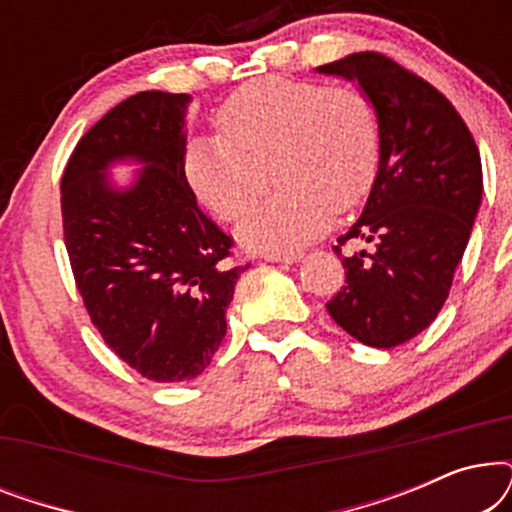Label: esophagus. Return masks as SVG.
Segmentation results:
<instances>
[{
    "instance_id": "34e87169",
    "label": "esophagus",
    "mask_w": 512,
    "mask_h": 512,
    "mask_svg": "<svg viewBox=\"0 0 512 512\" xmlns=\"http://www.w3.org/2000/svg\"><path fill=\"white\" fill-rule=\"evenodd\" d=\"M263 261L268 263H298L300 261V254H293V251H265L261 254Z\"/></svg>"
}]
</instances>
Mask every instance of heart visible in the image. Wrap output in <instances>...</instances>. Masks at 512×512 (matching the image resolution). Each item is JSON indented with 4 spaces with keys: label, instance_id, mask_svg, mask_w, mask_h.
I'll list each match as a JSON object with an SVG mask.
<instances>
[{
    "label": "heart",
    "instance_id": "obj_1",
    "mask_svg": "<svg viewBox=\"0 0 512 512\" xmlns=\"http://www.w3.org/2000/svg\"><path fill=\"white\" fill-rule=\"evenodd\" d=\"M221 132L191 139L184 170L200 202L223 221L279 191L240 226L251 249L312 242L335 209L366 198L380 170V121L366 93L314 81L263 79L235 90L216 114Z\"/></svg>",
    "mask_w": 512,
    "mask_h": 512
}]
</instances>
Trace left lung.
<instances>
[{"mask_svg":"<svg viewBox=\"0 0 512 512\" xmlns=\"http://www.w3.org/2000/svg\"><path fill=\"white\" fill-rule=\"evenodd\" d=\"M356 81L380 121V170L349 239L373 252L342 257L345 286L326 303L335 324L368 347L391 349L438 317L482 200L478 146L447 97L382 53L317 67Z\"/></svg>","mask_w":512,"mask_h":512,"instance_id":"obj_1","label":"left lung"}]
</instances>
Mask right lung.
<instances>
[{
  "label": "right lung",
  "instance_id": "1",
  "mask_svg": "<svg viewBox=\"0 0 512 512\" xmlns=\"http://www.w3.org/2000/svg\"><path fill=\"white\" fill-rule=\"evenodd\" d=\"M186 93L144 90L104 114L60 181L62 228L83 305L104 342L153 382L198 377L226 335V310L249 265L200 212L184 170ZM144 164L128 189L106 170Z\"/></svg>",
  "mask_w": 512,
  "mask_h": 512
}]
</instances>
